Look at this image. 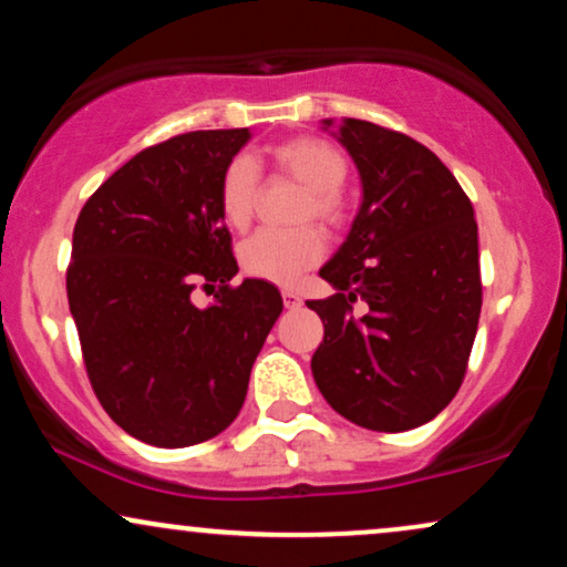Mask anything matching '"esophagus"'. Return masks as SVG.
<instances>
[{"instance_id":"1","label":"esophagus","mask_w":567,"mask_h":567,"mask_svg":"<svg viewBox=\"0 0 567 567\" xmlns=\"http://www.w3.org/2000/svg\"><path fill=\"white\" fill-rule=\"evenodd\" d=\"M282 303H285V309H301L303 298L298 296L296 290H282Z\"/></svg>"}]
</instances>
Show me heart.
<instances>
[{
	"instance_id": "b5f03b06",
	"label": "heart",
	"mask_w": 567,
	"mask_h": 567,
	"mask_svg": "<svg viewBox=\"0 0 567 567\" xmlns=\"http://www.w3.org/2000/svg\"><path fill=\"white\" fill-rule=\"evenodd\" d=\"M271 163L279 174L303 184L298 200V221H322L324 227L340 229L349 218L343 182L349 176V163L336 145L322 136H292L269 150ZM261 172L250 155H235L221 176H218V208L231 229H245L254 218ZM324 235L313 224H301L292 229H258L240 243L237 258L248 277L271 285H292L303 271L322 261Z\"/></svg>"
}]
</instances>
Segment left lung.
Segmentation results:
<instances>
[{
  "label": "left lung",
  "mask_w": 567,
  "mask_h": 567,
  "mask_svg": "<svg viewBox=\"0 0 567 567\" xmlns=\"http://www.w3.org/2000/svg\"><path fill=\"white\" fill-rule=\"evenodd\" d=\"M338 140L357 163L364 200L319 269L338 292L309 301L324 322L311 372L346 420L412 431L465 380L483 303L478 224L454 174L412 136L346 118Z\"/></svg>",
  "instance_id": "left-lung-1"
}]
</instances>
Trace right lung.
Instances as JSON below:
<instances>
[{
  "label": "right lung",
  "mask_w": 567,
  "mask_h": 567,
  "mask_svg": "<svg viewBox=\"0 0 567 567\" xmlns=\"http://www.w3.org/2000/svg\"><path fill=\"white\" fill-rule=\"evenodd\" d=\"M248 128L187 132L136 153L81 208L68 306L89 383L134 439L161 449L214 439L240 414L282 296L243 279L218 176ZM195 287L217 288L200 310Z\"/></svg>",
  "instance_id": "add662e5"
}]
</instances>
